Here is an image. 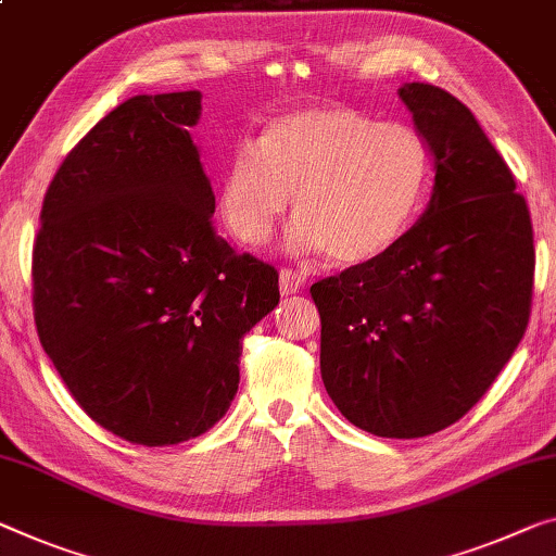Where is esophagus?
Masks as SVG:
<instances>
[{"instance_id":"obj_1","label":"esophagus","mask_w":556,"mask_h":556,"mask_svg":"<svg viewBox=\"0 0 556 556\" xmlns=\"http://www.w3.org/2000/svg\"><path fill=\"white\" fill-rule=\"evenodd\" d=\"M303 288V276L298 270H290L283 268L280 270V293L290 295V293H298V290Z\"/></svg>"}]
</instances>
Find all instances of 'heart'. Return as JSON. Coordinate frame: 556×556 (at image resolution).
Returning <instances> with one entry per match:
<instances>
[{
	"instance_id": "heart-1",
	"label": "heart",
	"mask_w": 556,
	"mask_h": 556,
	"mask_svg": "<svg viewBox=\"0 0 556 556\" xmlns=\"http://www.w3.org/2000/svg\"><path fill=\"white\" fill-rule=\"evenodd\" d=\"M427 149L403 124L350 106L293 111L263 129L258 147L230 153L220 181V213L245 245H263L295 195L290 243L363 266L388 253L420 206Z\"/></svg>"
}]
</instances>
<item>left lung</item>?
Listing matches in <instances>:
<instances>
[{"label": "left lung", "mask_w": 556, "mask_h": 556, "mask_svg": "<svg viewBox=\"0 0 556 556\" xmlns=\"http://www.w3.org/2000/svg\"><path fill=\"white\" fill-rule=\"evenodd\" d=\"M397 93L434 156L430 206L388 253L311 295L332 403L365 432L413 440L467 415L509 363L532 313L534 236L472 111L432 84Z\"/></svg>", "instance_id": "left-lung-1"}]
</instances>
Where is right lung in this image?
Listing matches in <instances>:
<instances>
[{
	"mask_svg": "<svg viewBox=\"0 0 556 556\" xmlns=\"http://www.w3.org/2000/svg\"><path fill=\"white\" fill-rule=\"evenodd\" d=\"M199 114V91L109 111L51 178L34 238L39 343L76 405L134 445L216 425L241 338L280 301L278 270L213 230Z\"/></svg>",
	"mask_w": 556,
	"mask_h": 556,
	"instance_id": "right-lung-1",
	"label": "right lung"
}]
</instances>
